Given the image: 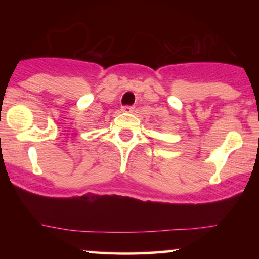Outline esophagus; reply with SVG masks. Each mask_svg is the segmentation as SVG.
I'll return each instance as SVG.
<instances>
[{"instance_id": "1", "label": "esophagus", "mask_w": 259, "mask_h": 259, "mask_svg": "<svg viewBox=\"0 0 259 259\" xmlns=\"http://www.w3.org/2000/svg\"><path fill=\"white\" fill-rule=\"evenodd\" d=\"M121 111H123V112H133L134 111V107H132V106H123V107H121Z\"/></svg>"}]
</instances>
